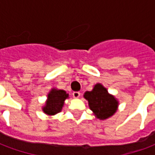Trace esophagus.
I'll return each mask as SVG.
<instances>
[{"instance_id": "1", "label": "esophagus", "mask_w": 155, "mask_h": 155, "mask_svg": "<svg viewBox=\"0 0 155 155\" xmlns=\"http://www.w3.org/2000/svg\"><path fill=\"white\" fill-rule=\"evenodd\" d=\"M80 95H81V93L79 91H74V92H73V97L75 98V99L80 97Z\"/></svg>"}]
</instances>
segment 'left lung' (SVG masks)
Wrapping results in <instances>:
<instances>
[{"mask_svg": "<svg viewBox=\"0 0 155 155\" xmlns=\"http://www.w3.org/2000/svg\"><path fill=\"white\" fill-rule=\"evenodd\" d=\"M84 97L88 101L90 109L100 120H106L116 112L119 102L100 83L95 84L91 91H86Z\"/></svg>", "mask_w": 155, "mask_h": 155, "instance_id": "left-lung-1", "label": "left lung"}]
</instances>
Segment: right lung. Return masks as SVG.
<instances>
[{"mask_svg":"<svg viewBox=\"0 0 155 155\" xmlns=\"http://www.w3.org/2000/svg\"><path fill=\"white\" fill-rule=\"evenodd\" d=\"M69 98V94L63 90L51 89L47 95L45 105L42 108L44 113L49 115H54L60 113L64 105V101Z\"/></svg>","mask_w":155,"mask_h":155,"instance_id":"right-lung-1","label":"right lung"}]
</instances>
